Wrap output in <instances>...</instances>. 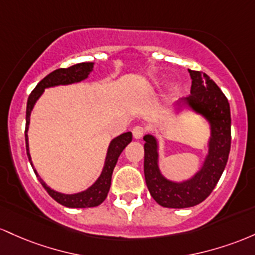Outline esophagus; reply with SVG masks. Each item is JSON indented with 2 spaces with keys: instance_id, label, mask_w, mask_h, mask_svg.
<instances>
[{
  "instance_id": "obj_1",
  "label": "esophagus",
  "mask_w": 255,
  "mask_h": 255,
  "mask_svg": "<svg viewBox=\"0 0 255 255\" xmlns=\"http://www.w3.org/2000/svg\"><path fill=\"white\" fill-rule=\"evenodd\" d=\"M144 132H145L144 128L141 127V125H137V127H135V128H132V135H133V137H135L136 139L142 138V136L144 135Z\"/></svg>"
}]
</instances>
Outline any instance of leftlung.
<instances>
[{"mask_svg":"<svg viewBox=\"0 0 255 255\" xmlns=\"http://www.w3.org/2000/svg\"><path fill=\"white\" fill-rule=\"evenodd\" d=\"M190 95L182 100L211 124L208 155L204 166L193 178L174 183L162 176L158 166V144L151 135L144 139V178L150 195L160 206L185 208L202 202L218 183L228 162L231 145L230 105L227 96L207 74L189 70Z\"/></svg>","mask_w":255,"mask_h":255,"instance_id":"left-lung-1","label":"left lung"}]
</instances>
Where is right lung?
<instances>
[{
  "label": "right lung",
  "instance_id": "right-lung-1",
  "mask_svg": "<svg viewBox=\"0 0 255 255\" xmlns=\"http://www.w3.org/2000/svg\"><path fill=\"white\" fill-rule=\"evenodd\" d=\"M93 62H81V64H76L73 66H70L67 68H58V70L53 71V72L45 76L38 84L36 85V88L31 91L30 96L27 100V106H26V127H25V142H26V151L28 160L31 161L30 153H28V143H27V128L28 124H30V114L32 111L33 106H35L36 101L38 100V97L42 95V93L44 91L45 88L55 87V85H65V84H72V83L81 82L83 79H85L88 77V74L93 70ZM132 141V133L131 132H125L122 135L116 137L112 142H111L110 147H108L107 156H106V162L105 167L102 170L101 176L99 177V179L94 183L93 185L87 189L85 191L78 194H61L58 191L50 189L44 182L39 178V176L37 174L36 170L35 173L38 177L39 182L43 185L47 193L55 200L56 202L61 204L62 206L71 208H87V207H95L105 201V199L107 197L108 191L111 188V181H112V173L114 167H116L117 161H118L119 155L122 154V151L124 150V148ZM32 166V162H31Z\"/></svg>",
  "mask_w": 255,
  "mask_h": 255
}]
</instances>
